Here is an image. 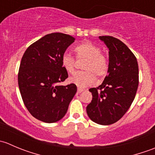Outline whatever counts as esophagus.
Here are the masks:
<instances>
[{
	"mask_svg": "<svg viewBox=\"0 0 155 155\" xmlns=\"http://www.w3.org/2000/svg\"><path fill=\"white\" fill-rule=\"evenodd\" d=\"M84 91V89H82V88H79V87H78V89H77V94H80V93H82V91Z\"/></svg>",
	"mask_w": 155,
	"mask_h": 155,
	"instance_id": "esophagus-1",
	"label": "esophagus"
}]
</instances>
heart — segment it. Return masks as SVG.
I'll use <instances>...</instances> for the list:
<instances>
[{
	"instance_id": "obj_1",
	"label": "heart",
	"mask_w": 155,
	"mask_h": 155,
	"mask_svg": "<svg viewBox=\"0 0 155 155\" xmlns=\"http://www.w3.org/2000/svg\"><path fill=\"white\" fill-rule=\"evenodd\" d=\"M78 58H85L87 61L84 65L85 72H78L70 78V82L79 87H85L92 85L96 81L94 73L98 77H103L107 73L109 61L101 49L91 42H85L74 48ZM61 65L67 72L73 73L75 70L74 58L68 53L61 56Z\"/></svg>"
}]
</instances>
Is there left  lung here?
<instances>
[{
    "label": "left lung",
    "instance_id": "8db88e82",
    "mask_svg": "<svg viewBox=\"0 0 155 155\" xmlns=\"http://www.w3.org/2000/svg\"><path fill=\"white\" fill-rule=\"evenodd\" d=\"M109 48L107 76L98 87H92V101L86 107L90 119L109 125L118 121L132 104L139 85V67L135 55L118 39L101 36Z\"/></svg>",
    "mask_w": 155,
    "mask_h": 155
}]
</instances>
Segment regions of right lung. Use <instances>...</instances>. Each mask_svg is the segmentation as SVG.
Listing matches in <instances>:
<instances>
[{
  "instance_id": "1",
  "label": "right lung",
  "mask_w": 155,
  "mask_h": 155,
  "mask_svg": "<svg viewBox=\"0 0 155 155\" xmlns=\"http://www.w3.org/2000/svg\"><path fill=\"white\" fill-rule=\"evenodd\" d=\"M75 39L52 33L26 49L20 63L18 83L23 102L35 118L46 123L61 119L76 94L75 84L60 85L68 77L61 56Z\"/></svg>"
}]
</instances>
